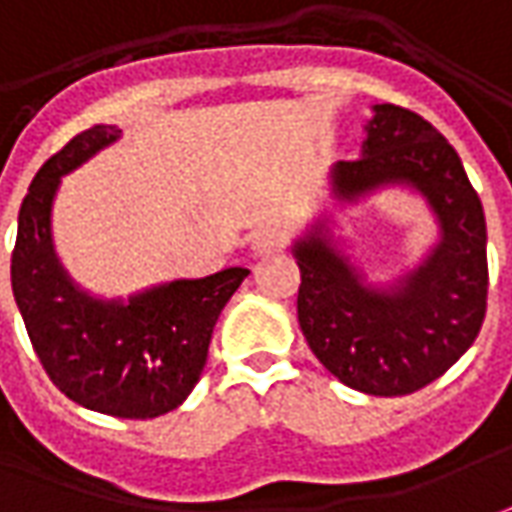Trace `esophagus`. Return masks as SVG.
<instances>
[{
    "label": "esophagus",
    "mask_w": 512,
    "mask_h": 512,
    "mask_svg": "<svg viewBox=\"0 0 512 512\" xmlns=\"http://www.w3.org/2000/svg\"><path fill=\"white\" fill-rule=\"evenodd\" d=\"M283 232L274 227H260L257 232H252V252L255 255H269V252H277L283 246Z\"/></svg>",
    "instance_id": "1"
}]
</instances>
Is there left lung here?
Listing matches in <instances>:
<instances>
[{"label": "left lung", "mask_w": 512, "mask_h": 512, "mask_svg": "<svg viewBox=\"0 0 512 512\" xmlns=\"http://www.w3.org/2000/svg\"><path fill=\"white\" fill-rule=\"evenodd\" d=\"M339 201L406 184L429 201L440 243L389 288L364 283L316 221L294 243L297 316L305 342L342 384L367 395H409L474 344L488 308V229L476 190L448 139L420 114L373 106L364 154L330 170Z\"/></svg>", "instance_id": "1"}]
</instances>
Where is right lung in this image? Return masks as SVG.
I'll return each mask as SVG.
<instances>
[{"label": "right lung", "instance_id": "obj_1", "mask_svg": "<svg viewBox=\"0 0 512 512\" xmlns=\"http://www.w3.org/2000/svg\"><path fill=\"white\" fill-rule=\"evenodd\" d=\"M117 137L114 125H92L41 165L19 210L10 283L52 384L92 412L145 420L193 392L218 314L249 269L154 285L128 302L95 300L72 283L52 249V198L64 173Z\"/></svg>", "mask_w": 512, "mask_h": 512}]
</instances>
